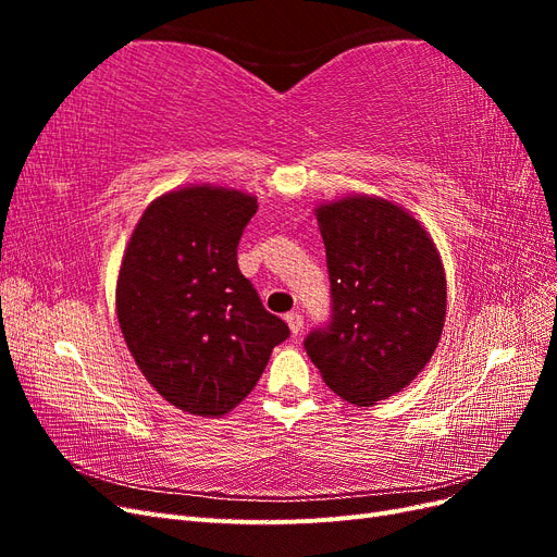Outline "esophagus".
I'll use <instances>...</instances> for the list:
<instances>
[{"label": "esophagus", "instance_id": "obj_1", "mask_svg": "<svg viewBox=\"0 0 557 557\" xmlns=\"http://www.w3.org/2000/svg\"><path fill=\"white\" fill-rule=\"evenodd\" d=\"M285 323H288L290 332L297 336L301 332V327H305V315H301L299 311H290V313H285Z\"/></svg>", "mask_w": 557, "mask_h": 557}]
</instances>
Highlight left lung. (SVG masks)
Here are the masks:
<instances>
[{"label":"left lung","mask_w":557,"mask_h":557,"mask_svg":"<svg viewBox=\"0 0 557 557\" xmlns=\"http://www.w3.org/2000/svg\"><path fill=\"white\" fill-rule=\"evenodd\" d=\"M330 274V320L305 348L327 387L358 407L407 387L440 344L446 276L430 234L376 197L315 209Z\"/></svg>","instance_id":"obj_1"}]
</instances>
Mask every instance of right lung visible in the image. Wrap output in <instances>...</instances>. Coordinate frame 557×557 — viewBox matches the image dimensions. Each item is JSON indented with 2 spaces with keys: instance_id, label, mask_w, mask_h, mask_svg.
<instances>
[{
  "instance_id": "1",
  "label": "right lung",
  "mask_w": 557,
  "mask_h": 557,
  "mask_svg": "<svg viewBox=\"0 0 557 557\" xmlns=\"http://www.w3.org/2000/svg\"><path fill=\"white\" fill-rule=\"evenodd\" d=\"M258 199L225 188L158 197L117 274V323L132 358L181 411L223 416L256 387L290 327L239 272L237 246Z\"/></svg>"
}]
</instances>
